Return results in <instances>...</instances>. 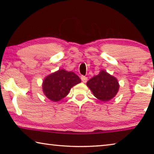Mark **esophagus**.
I'll list each match as a JSON object with an SVG mask.
<instances>
[{"label": "esophagus", "mask_w": 154, "mask_h": 154, "mask_svg": "<svg viewBox=\"0 0 154 154\" xmlns=\"http://www.w3.org/2000/svg\"><path fill=\"white\" fill-rule=\"evenodd\" d=\"M81 79H82V82L83 83H85L88 81V77H85V76H83V75H82V77H81Z\"/></svg>", "instance_id": "esophagus-1"}]
</instances>
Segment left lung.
<instances>
[{"instance_id":"obj_1","label":"left lung","mask_w":154,"mask_h":154,"mask_svg":"<svg viewBox=\"0 0 154 154\" xmlns=\"http://www.w3.org/2000/svg\"><path fill=\"white\" fill-rule=\"evenodd\" d=\"M96 98L103 102L113 98L117 94L119 84L116 77L105 71H101L98 75L93 77L87 82Z\"/></svg>"}]
</instances>
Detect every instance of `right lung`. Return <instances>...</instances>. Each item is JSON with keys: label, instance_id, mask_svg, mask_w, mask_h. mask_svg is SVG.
<instances>
[{"label": "right lung", "instance_id": "add662e5", "mask_svg": "<svg viewBox=\"0 0 154 154\" xmlns=\"http://www.w3.org/2000/svg\"><path fill=\"white\" fill-rule=\"evenodd\" d=\"M80 82V78L73 72L61 69L44 79L43 90L49 99L57 102L66 96L71 88Z\"/></svg>", "mask_w": 154, "mask_h": 154}]
</instances>
